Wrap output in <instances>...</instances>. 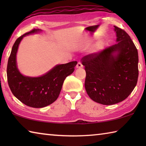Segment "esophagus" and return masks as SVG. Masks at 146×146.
<instances>
[{
    "label": "esophagus",
    "mask_w": 146,
    "mask_h": 146,
    "mask_svg": "<svg viewBox=\"0 0 146 146\" xmlns=\"http://www.w3.org/2000/svg\"><path fill=\"white\" fill-rule=\"evenodd\" d=\"M83 67V65L82 64V63L80 62H78L77 63V64H76V68H81Z\"/></svg>",
    "instance_id": "obj_1"
}]
</instances>
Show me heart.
Wrapping results in <instances>:
<instances>
[{"label": "heart", "mask_w": 146, "mask_h": 146, "mask_svg": "<svg viewBox=\"0 0 146 146\" xmlns=\"http://www.w3.org/2000/svg\"><path fill=\"white\" fill-rule=\"evenodd\" d=\"M100 46V44H98V46Z\"/></svg>", "instance_id": "obj_1"}]
</instances>
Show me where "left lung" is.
Here are the masks:
<instances>
[{
	"mask_svg": "<svg viewBox=\"0 0 146 146\" xmlns=\"http://www.w3.org/2000/svg\"><path fill=\"white\" fill-rule=\"evenodd\" d=\"M117 43L82 58L86 73L85 88L89 97L103 105L125 100L137 85V49L126 32L114 26Z\"/></svg>",
	"mask_w": 146,
	"mask_h": 146,
	"instance_id": "8db88e82",
	"label": "left lung"
}]
</instances>
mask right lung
I'll list each match as a JSON object with an SVG mask.
<instances>
[{
    "mask_svg": "<svg viewBox=\"0 0 146 146\" xmlns=\"http://www.w3.org/2000/svg\"><path fill=\"white\" fill-rule=\"evenodd\" d=\"M41 31L34 29L17 39L12 47L7 66L8 82L12 93L25 105L35 108L46 107L57 99L64 80L73 72L77 64L76 61H73L58 64L38 77H31L21 74L17 68L16 60L19 44L25 36Z\"/></svg>",
    "mask_w": 146,
    "mask_h": 146,
    "instance_id": "obj_1",
    "label": "right lung"
}]
</instances>
